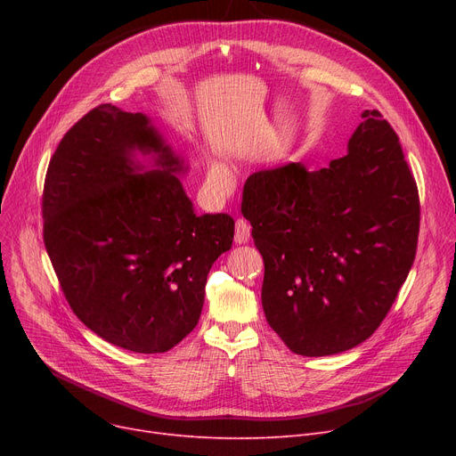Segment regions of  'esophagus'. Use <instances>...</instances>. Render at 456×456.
<instances>
[{"label": "esophagus", "instance_id": "obj_1", "mask_svg": "<svg viewBox=\"0 0 456 456\" xmlns=\"http://www.w3.org/2000/svg\"><path fill=\"white\" fill-rule=\"evenodd\" d=\"M249 234H251V225L244 218L238 220L236 225H234V242L236 244H248Z\"/></svg>", "mask_w": 456, "mask_h": 456}]
</instances>
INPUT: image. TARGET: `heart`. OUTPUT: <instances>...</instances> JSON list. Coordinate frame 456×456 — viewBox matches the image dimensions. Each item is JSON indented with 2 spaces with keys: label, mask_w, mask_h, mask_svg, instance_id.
Returning a JSON list of instances; mask_svg holds the SVG:
<instances>
[{
  "label": "heart",
  "mask_w": 456,
  "mask_h": 456,
  "mask_svg": "<svg viewBox=\"0 0 456 456\" xmlns=\"http://www.w3.org/2000/svg\"><path fill=\"white\" fill-rule=\"evenodd\" d=\"M227 177H229V174H227V170H225V167H224L222 164L212 162V164L208 166V179H210L212 183L224 184V183L227 181Z\"/></svg>",
  "instance_id": "obj_1"
}]
</instances>
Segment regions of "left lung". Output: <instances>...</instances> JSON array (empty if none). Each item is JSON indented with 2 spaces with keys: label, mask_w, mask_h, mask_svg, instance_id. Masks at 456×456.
I'll return each instance as SVG.
<instances>
[{
  "label": "left lung",
  "mask_w": 456,
  "mask_h": 456,
  "mask_svg": "<svg viewBox=\"0 0 456 456\" xmlns=\"http://www.w3.org/2000/svg\"><path fill=\"white\" fill-rule=\"evenodd\" d=\"M347 155L248 177L242 214L265 258L262 306L290 351L325 356L368 340L414 265L419 196L399 136L379 110Z\"/></svg>",
  "instance_id": "8db88e82"
}]
</instances>
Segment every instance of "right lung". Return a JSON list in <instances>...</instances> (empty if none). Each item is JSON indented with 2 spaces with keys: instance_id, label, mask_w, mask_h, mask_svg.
Segmentation results:
<instances>
[{
  "instance_id": "add662e5",
  "label": "right lung",
  "mask_w": 456,
  "mask_h": 456,
  "mask_svg": "<svg viewBox=\"0 0 456 456\" xmlns=\"http://www.w3.org/2000/svg\"><path fill=\"white\" fill-rule=\"evenodd\" d=\"M134 149L157 152L136 175ZM183 160L142 112L103 103L57 146L44 181V244L74 314L134 353H164L194 330L229 214L198 216L175 174Z\"/></svg>"
}]
</instances>
